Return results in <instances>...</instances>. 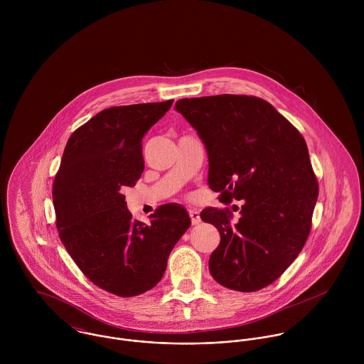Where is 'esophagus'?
I'll use <instances>...</instances> for the list:
<instances>
[{
	"label": "esophagus",
	"instance_id": "esophagus-1",
	"mask_svg": "<svg viewBox=\"0 0 364 364\" xmlns=\"http://www.w3.org/2000/svg\"><path fill=\"white\" fill-rule=\"evenodd\" d=\"M189 215H191V220H192V224L196 225L200 223V213L196 210V208H191L189 210Z\"/></svg>",
	"mask_w": 364,
	"mask_h": 364
}]
</instances>
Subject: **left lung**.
Segmentation results:
<instances>
[{
	"label": "left lung",
	"instance_id": "left-lung-1",
	"mask_svg": "<svg viewBox=\"0 0 364 364\" xmlns=\"http://www.w3.org/2000/svg\"><path fill=\"white\" fill-rule=\"evenodd\" d=\"M175 109L198 130L208 156V186L228 208L202 210L220 232L208 269L221 286L257 291L301 252L318 198L304 137L272 105L248 95L185 98ZM235 211V210H234Z\"/></svg>",
	"mask_w": 364,
	"mask_h": 364
}]
</instances>
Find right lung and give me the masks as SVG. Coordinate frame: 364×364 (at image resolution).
Instances as JSON below:
<instances>
[{
    "label": "right lung",
    "instance_id": "add662e5",
    "mask_svg": "<svg viewBox=\"0 0 364 364\" xmlns=\"http://www.w3.org/2000/svg\"><path fill=\"white\" fill-rule=\"evenodd\" d=\"M172 100L113 106L91 117L67 141L53 183L58 237L81 272L119 297L153 289L168 257L191 225L186 210L168 203L144 224L133 218L122 191L144 169V134Z\"/></svg>",
    "mask_w": 364,
    "mask_h": 364
}]
</instances>
